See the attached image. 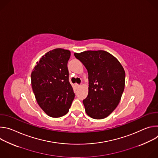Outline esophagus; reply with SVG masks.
I'll list each match as a JSON object with an SVG mask.
<instances>
[{
  "label": "esophagus",
  "mask_w": 158,
  "mask_h": 158,
  "mask_svg": "<svg viewBox=\"0 0 158 158\" xmlns=\"http://www.w3.org/2000/svg\"><path fill=\"white\" fill-rule=\"evenodd\" d=\"M75 86H76V87L77 89H78L79 87H80V86H81V85H79V84H75Z\"/></svg>",
  "instance_id": "esophagus-1"
}]
</instances>
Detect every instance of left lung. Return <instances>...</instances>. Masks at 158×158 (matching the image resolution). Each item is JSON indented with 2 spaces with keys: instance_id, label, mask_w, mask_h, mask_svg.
<instances>
[{
  "instance_id": "obj_1",
  "label": "left lung",
  "mask_w": 158,
  "mask_h": 158,
  "mask_svg": "<svg viewBox=\"0 0 158 158\" xmlns=\"http://www.w3.org/2000/svg\"><path fill=\"white\" fill-rule=\"evenodd\" d=\"M88 73L89 92L83 100L87 114L95 119L110 115L121 99L125 85V71L119 60L104 51L74 53Z\"/></svg>"
}]
</instances>
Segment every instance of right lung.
<instances>
[{
  "label": "right lung",
  "instance_id": "right-lung-1",
  "mask_svg": "<svg viewBox=\"0 0 158 158\" xmlns=\"http://www.w3.org/2000/svg\"><path fill=\"white\" fill-rule=\"evenodd\" d=\"M71 52L61 48L42 56L31 73L36 101L47 115L59 118L69 112L75 94L69 82L67 62Z\"/></svg>",
  "mask_w": 158,
  "mask_h": 158
}]
</instances>
